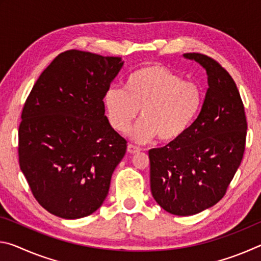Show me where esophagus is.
I'll list each match as a JSON object with an SVG mask.
<instances>
[{
	"mask_svg": "<svg viewBox=\"0 0 261 261\" xmlns=\"http://www.w3.org/2000/svg\"><path fill=\"white\" fill-rule=\"evenodd\" d=\"M139 151H140V148L135 146V145H132V144L127 145V152H129L130 154H135V153L139 152Z\"/></svg>",
	"mask_w": 261,
	"mask_h": 261,
	"instance_id": "obj_1",
	"label": "esophagus"
}]
</instances>
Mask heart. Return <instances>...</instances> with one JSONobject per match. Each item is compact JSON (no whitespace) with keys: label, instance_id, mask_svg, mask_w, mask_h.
Returning <instances> with one entry per match:
<instances>
[{"label":"heart","instance_id":"1","mask_svg":"<svg viewBox=\"0 0 261 261\" xmlns=\"http://www.w3.org/2000/svg\"><path fill=\"white\" fill-rule=\"evenodd\" d=\"M204 93L196 83L183 81L160 63H148L126 77L124 90L112 87L103 105L109 124L125 132L138 115L143 117L129 132L139 143L158 136L163 143L177 140L199 114Z\"/></svg>","mask_w":261,"mask_h":261}]
</instances>
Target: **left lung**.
I'll return each instance as SVG.
<instances>
[{
	"mask_svg": "<svg viewBox=\"0 0 261 261\" xmlns=\"http://www.w3.org/2000/svg\"><path fill=\"white\" fill-rule=\"evenodd\" d=\"M206 69L204 105L187 132L148 152L153 198L168 213L188 216L222 199L245 151L246 116L240 92L219 62L187 53Z\"/></svg>",
	"mask_w": 261,
	"mask_h": 261,
	"instance_id": "8db88e82",
	"label": "left lung"
}]
</instances>
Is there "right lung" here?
<instances>
[{"label": "right lung", "instance_id": "1", "mask_svg": "<svg viewBox=\"0 0 261 261\" xmlns=\"http://www.w3.org/2000/svg\"><path fill=\"white\" fill-rule=\"evenodd\" d=\"M121 57L77 49L56 56L25 101L18 156L31 191L63 219L93 213L107 197L126 140L105 115L103 98Z\"/></svg>", "mask_w": 261, "mask_h": 261}]
</instances>
